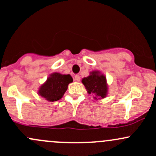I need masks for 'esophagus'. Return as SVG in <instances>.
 <instances>
[{
  "label": "esophagus",
  "mask_w": 156,
  "mask_h": 156,
  "mask_svg": "<svg viewBox=\"0 0 156 156\" xmlns=\"http://www.w3.org/2000/svg\"><path fill=\"white\" fill-rule=\"evenodd\" d=\"M75 80L76 81H78V82H79L80 80H81V78H80L79 75H75Z\"/></svg>",
  "instance_id": "esophagus-1"
}]
</instances>
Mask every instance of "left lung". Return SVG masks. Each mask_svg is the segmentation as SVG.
<instances>
[{"instance_id": "obj_1", "label": "left lung", "mask_w": 156, "mask_h": 156, "mask_svg": "<svg viewBox=\"0 0 156 156\" xmlns=\"http://www.w3.org/2000/svg\"><path fill=\"white\" fill-rule=\"evenodd\" d=\"M81 82L84 85L88 94H93L95 100L104 99L108 96V85L106 76L100 71L94 70L87 77L82 78Z\"/></svg>"}]
</instances>
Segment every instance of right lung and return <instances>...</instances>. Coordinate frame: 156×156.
I'll use <instances>...</instances> for the list:
<instances>
[{"label":"right lung","instance_id":"1","mask_svg":"<svg viewBox=\"0 0 156 156\" xmlns=\"http://www.w3.org/2000/svg\"><path fill=\"white\" fill-rule=\"evenodd\" d=\"M73 81L69 74L63 75L53 73L48 77L45 82L39 87L38 95L48 101H55L60 99L67 90L69 83Z\"/></svg>","mask_w":156,"mask_h":156}]
</instances>
